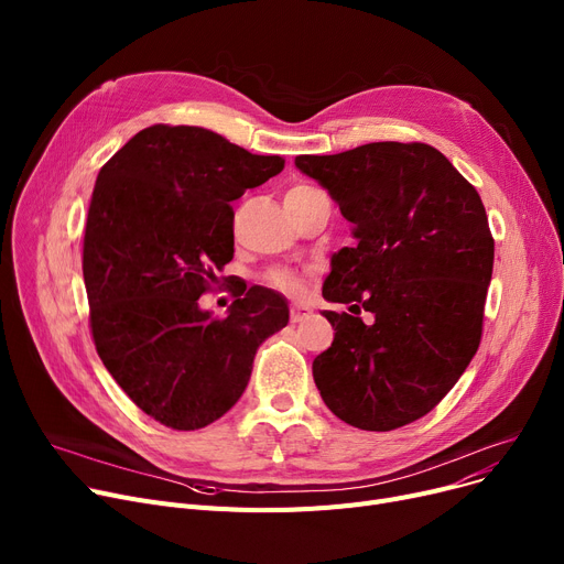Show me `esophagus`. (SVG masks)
I'll return each mask as SVG.
<instances>
[{"instance_id": "esophagus-1", "label": "esophagus", "mask_w": 564, "mask_h": 564, "mask_svg": "<svg viewBox=\"0 0 564 564\" xmlns=\"http://www.w3.org/2000/svg\"><path fill=\"white\" fill-rule=\"evenodd\" d=\"M313 311L308 306H302V304H292L290 306V322H304Z\"/></svg>"}]
</instances>
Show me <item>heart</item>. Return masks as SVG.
<instances>
[{"instance_id":"1","label":"heart","mask_w":564,"mask_h":564,"mask_svg":"<svg viewBox=\"0 0 564 564\" xmlns=\"http://www.w3.org/2000/svg\"><path fill=\"white\" fill-rule=\"evenodd\" d=\"M294 189H306V187H294ZM267 281H270V285H274L276 290H281L285 294H300L302 292V281H300V276H294L292 272H272L270 276H267Z\"/></svg>"}]
</instances>
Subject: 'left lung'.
Segmentation results:
<instances>
[{
	"label": "left lung",
	"mask_w": 564,
	"mask_h": 564,
	"mask_svg": "<svg viewBox=\"0 0 564 564\" xmlns=\"http://www.w3.org/2000/svg\"><path fill=\"white\" fill-rule=\"evenodd\" d=\"M294 166L329 192L357 240L332 256L322 285L324 300L355 315L324 311L336 336L313 361L315 387L359 430L419 421L480 345L494 270L480 194L427 143L377 141Z\"/></svg>",
	"instance_id": "8db88e82"
}]
</instances>
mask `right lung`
Segmentation results:
<instances>
[{"mask_svg":"<svg viewBox=\"0 0 564 564\" xmlns=\"http://www.w3.org/2000/svg\"><path fill=\"white\" fill-rule=\"evenodd\" d=\"M217 132L153 126L98 173L84 232V285L96 349L148 416L200 430L242 398L258 347L281 332L288 302L251 285L224 319L198 297L232 260V207L281 173Z\"/></svg>","mask_w":564,"mask_h":564,"instance_id":"1","label":"right lung"}]
</instances>
